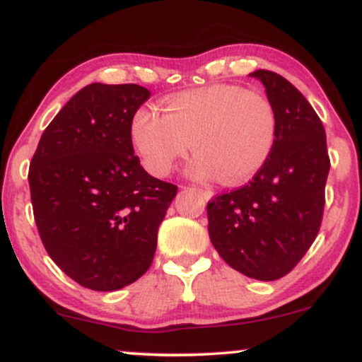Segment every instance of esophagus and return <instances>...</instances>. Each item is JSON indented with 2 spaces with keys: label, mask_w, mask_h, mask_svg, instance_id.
<instances>
[{
  "label": "esophagus",
  "mask_w": 362,
  "mask_h": 362,
  "mask_svg": "<svg viewBox=\"0 0 362 362\" xmlns=\"http://www.w3.org/2000/svg\"><path fill=\"white\" fill-rule=\"evenodd\" d=\"M194 190H197V192L201 194L202 197L206 199V201H209V199L213 197V195H214V194H213V190H209V189H194Z\"/></svg>",
  "instance_id": "1"
}]
</instances>
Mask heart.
I'll return each instance as SVG.
<instances>
[{"mask_svg": "<svg viewBox=\"0 0 362 362\" xmlns=\"http://www.w3.org/2000/svg\"><path fill=\"white\" fill-rule=\"evenodd\" d=\"M129 131L143 167L153 175H168L194 148L197 155L187 167L190 177H221L224 184L236 185L265 165L276 141L277 117L260 91L209 85L165 98L163 114L138 109Z\"/></svg>", "mask_w": 362, "mask_h": 362, "instance_id": "heart-1", "label": "heart"}]
</instances>
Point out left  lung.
Masks as SVG:
<instances>
[{
  "instance_id": "obj_1",
  "label": "left lung",
  "mask_w": 362,
  "mask_h": 362,
  "mask_svg": "<svg viewBox=\"0 0 362 362\" xmlns=\"http://www.w3.org/2000/svg\"><path fill=\"white\" fill-rule=\"evenodd\" d=\"M250 76L264 83L276 110V141L247 185L207 202V230L230 267L276 281L296 267L317 238L330 158L322 120L301 91L267 69Z\"/></svg>"
}]
</instances>
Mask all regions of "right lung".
I'll use <instances>...</instances> for the list:
<instances>
[{"label": "right lung", "instance_id": "1", "mask_svg": "<svg viewBox=\"0 0 362 362\" xmlns=\"http://www.w3.org/2000/svg\"><path fill=\"white\" fill-rule=\"evenodd\" d=\"M149 95L132 83L85 86L52 119L30 161L40 240L83 288L115 291L138 281L177 195V185L141 167L131 143V119Z\"/></svg>", "mask_w": 362, "mask_h": 362}]
</instances>
